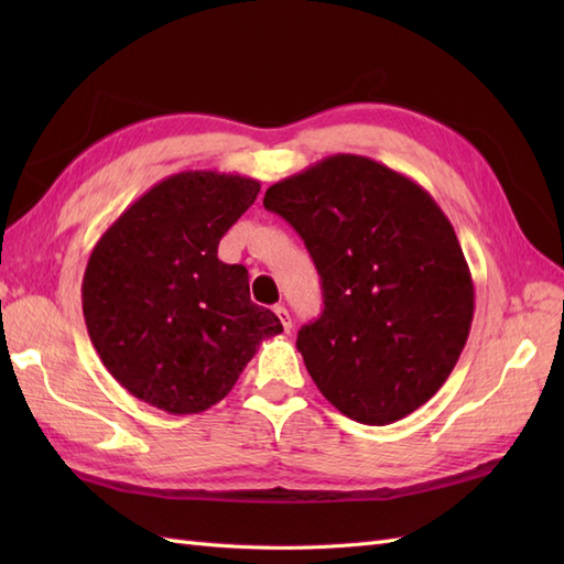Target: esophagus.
Masks as SVG:
<instances>
[{"mask_svg":"<svg viewBox=\"0 0 564 564\" xmlns=\"http://www.w3.org/2000/svg\"><path fill=\"white\" fill-rule=\"evenodd\" d=\"M273 313L279 315V319H281V325H283V329H285V332H289V329L293 327V322H291L289 310H285L283 305H275V307H273Z\"/></svg>","mask_w":564,"mask_h":564,"instance_id":"34e87169","label":"esophagus"}]
</instances>
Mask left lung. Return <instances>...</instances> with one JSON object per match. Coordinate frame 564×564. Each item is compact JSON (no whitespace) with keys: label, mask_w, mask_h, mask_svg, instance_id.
<instances>
[{"label":"left lung","mask_w":564,"mask_h":564,"mask_svg":"<svg viewBox=\"0 0 564 564\" xmlns=\"http://www.w3.org/2000/svg\"><path fill=\"white\" fill-rule=\"evenodd\" d=\"M322 279V315L297 332L319 392L386 426L429 402L460 358L475 285L451 220L410 176L332 154L267 188Z\"/></svg>","instance_id":"1"}]
</instances>
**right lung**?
I'll use <instances>...</instances> for the list:
<instances>
[{"label": "right lung", "instance_id": "right-lung-1", "mask_svg": "<svg viewBox=\"0 0 564 564\" xmlns=\"http://www.w3.org/2000/svg\"><path fill=\"white\" fill-rule=\"evenodd\" d=\"M261 184L220 172H178L128 206L91 249L82 281L89 339L106 370L170 414L220 402L259 344L283 332L249 301L242 263L218 259Z\"/></svg>", "mask_w": 564, "mask_h": 564}]
</instances>
